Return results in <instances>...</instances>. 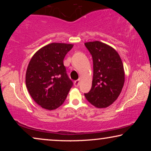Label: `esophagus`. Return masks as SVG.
I'll use <instances>...</instances> for the list:
<instances>
[{
	"label": "esophagus",
	"instance_id": "obj_1",
	"mask_svg": "<svg viewBox=\"0 0 151 151\" xmlns=\"http://www.w3.org/2000/svg\"><path fill=\"white\" fill-rule=\"evenodd\" d=\"M79 84H80V80L79 79L76 80L74 81V86H79Z\"/></svg>",
	"mask_w": 151,
	"mask_h": 151
}]
</instances>
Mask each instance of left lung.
Wrapping results in <instances>:
<instances>
[{"label":"left lung","mask_w":151,"mask_h":151,"mask_svg":"<svg viewBox=\"0 0 151 151\" xmlns=\"http://www.w3.org/2000/svg\"><path fill=\"white\" fill-rule=\"evenodd\" d=\"M92 55L93 77L86 100L97 108H106L117 100L124 83L123 63L113 47L100 41L84 43Z\"/></svg>","instance_id":"left-lung-1"}]
</instances>
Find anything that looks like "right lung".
Instances as JSON below:
<instances>
[{"label":"right lung","mask_w":151,"mask_h":151,"mask_svg":"<svg viewBox=\"0 0 151 151\" xmlns=\"http://www.w3.org/2000/svg\"><path fill=\"white\" fill-rule=\"evenodd\" d=\"M73 45L53 42L39 49L26 71L27 90L43 109L53 110L65 102L73 82L67 76L63 60Z\"/></svg>","instance_id":"add662e5"}]
</instances>
